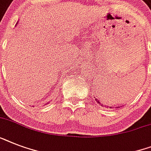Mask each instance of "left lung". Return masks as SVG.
I'll return each mask as SVG.
<instances>
[{"mask_svg": "<svg viewBox=\"0 0 151 151\" xmlns=\"http://www.w3.org/2000/svg\"><path fill=\"white\" fill-rule=\"evenodd\" d=\"M128 85H129V84H128ZM128 86H129V85H128ZM94 98H95V97H94ZM95 100H96V103H98V104H100V105H101V104H102V103H100V101H101V100H99V99H97V98H96V99H95ZM102 106H105L106 107H107V108H110V109H112V108L114 107V106H109L103 105V104H102ZM117 107L118 108V107H121V106H116V108H117Z\"/></svg>", "mask_w": 151, "mask_h": 151, "instance_id": "8db88e82", "label": "left lung"}]
</instances>
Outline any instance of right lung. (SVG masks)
<instances>
[{
	"instance_id": "right-lung-1",
	"label": "right lung",
	"mask_w": 151,
	"mask_h": 151,
	"mask_svg": "<svg viewBox=\"0 0 151 151\" xmlns=\"http://www.w3.org/2000/svg\"><path fill=\"white\" fill-rule=\"evenodd\" d=\"M49 103V102H48V103H46V104H48Z\"/></svg>"
}]
</instances>
